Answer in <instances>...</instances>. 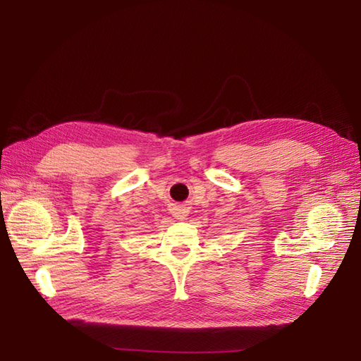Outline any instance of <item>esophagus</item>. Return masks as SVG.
Here are the masks:
<instances>
[{
	"label": "esophagus",
	"mask_w": 361,
	"mask_h": 361,
	"mask_svg": "<svg viewBox=\"0 0 361 361\" xmlns=\"http://www.w3.org/2000/svg\"><path fill=\"white\" fill-rule=\"evenodd\" d=\"M171 212L172 216L176 219V220H186L188 219V214H189V209L186 208L185 204H171Z\"/></svg>",
	"instance_id": "34e87169"
}]
</instances>
